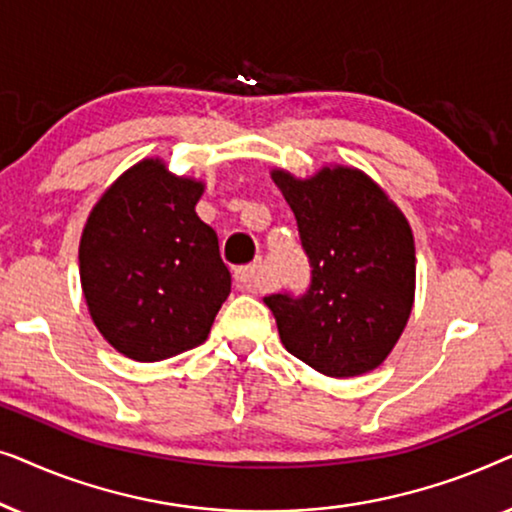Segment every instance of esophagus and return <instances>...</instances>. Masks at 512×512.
Instances as JSON below:
<instances>
[{
  "mask_svg": "<svg viewBox=\"0 0 512 512\" xmlns=\"http://www.w3.org/2000/svg\"><path fill=\"white\" fill-rule=\"evenodd\" d=\"M235 282L242 291H261L263 286V265L254 263L235 272Z\"/></svg>",
  "mask_w": 512,
  "mask_h": 512,
  "instance_id": "1",
  "label": "esophagus"
}]
</instances>
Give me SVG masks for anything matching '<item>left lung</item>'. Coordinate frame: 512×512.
<instances>
[{"mask_svg":"<svg viewBox=\"0 0 512 512\" xmlns=\"http://www.w3.org/2000/svg\"><path fill=\"white\" fill-rule=\"evenodd\" d=\"M310 256L303 298H265L279 338L326 377L375 370L396 347L415 305V237L401 207L359 167L324 165L312 177L270 172Z\"/></svg>","mask_w":512,"mask_h":512,"instance_id":"left-lung-1","label":"left lung"}]
</instances>
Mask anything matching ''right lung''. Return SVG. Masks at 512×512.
<instances>
[{"label": "right lung", "instance_id": "1", "mask_svg": "<svg viewBox=\"0 0 512 512\" xmlns=\"http://www.w3.org/2000/svg\"><path fill=\"white\" fill-rule=\"evenodd\" d=\"M205 181L179 177L165 160L128 167L90 209L79 275L90 319L132 361L170 359L207 340L230 272L195 205Z\"/></svg>", "mask_w": 512, "mask_h": 512}]
</instances>
